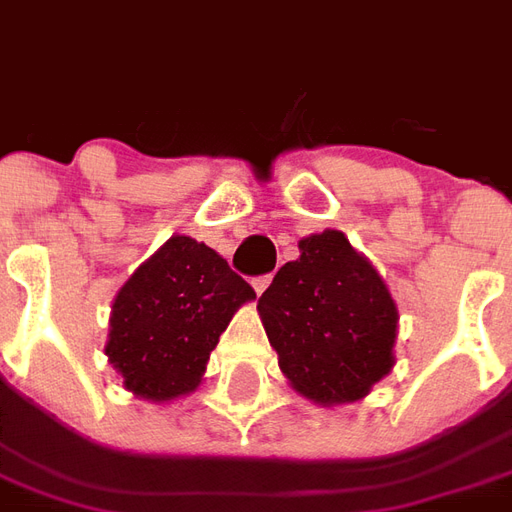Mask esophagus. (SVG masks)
I'll use <instances>...</instances> for the list:
<instances>
[{
	"mask_svg": "<svg viewBox=\"0 0 512 512\" xmlns=\"http://www.w3.org/2000/svg\"><path fill=\"white\" fill-rule=\"evenodd\" d=\"M268 285H271V274H266V277H255V279H252V288H255L257 296H260V293H263V290H266Z\"/></svg>",
	"mask_w": 512,
	"mask_h": 512,
	"instance_id": "34e87169",
	"label": "esophagus"
}]
</instances>
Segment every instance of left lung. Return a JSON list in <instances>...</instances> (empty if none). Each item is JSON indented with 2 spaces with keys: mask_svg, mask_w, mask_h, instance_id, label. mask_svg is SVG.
Listing matches in <instances>:
<instances>
[{
  "mask_svg": "<svg viewBox=\"0 0 512 512\" xmlns=\"http://www.w3.org/2000/svg\"><path fill=\"white\" fill-rule=\"evenodd\" d=\"M299 249L257 301L279 370L318 406L362 400L395 365V299L340 230Z\"/></svg>",
  "mask_w": 512,
  "mask_h": 512,
  "instance_id": "1",
  "label": "left lung"
}]
</instances>
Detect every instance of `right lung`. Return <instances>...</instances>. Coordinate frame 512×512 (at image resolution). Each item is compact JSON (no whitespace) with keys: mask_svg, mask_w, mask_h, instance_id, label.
Segmentation results:
<instances>
[{"mask_svg":"<svg viewBox=\"0 0 512 512\" xmlns=\"http://www.w3.org/2000/svg\"><path fill=\"white\" fill-rule=\"evenodd\" d=\"M255 299L211 246L172 235L128 277L112 304L106 356L123 386L153 403L194 392L219 334Z\"/></svg>","mask_w":512,"mask_h":512,"instance_id":"obj_1","label":"right lung"}]
</instances>
